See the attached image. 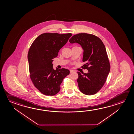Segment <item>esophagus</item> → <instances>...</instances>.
Wrapping results in <instances>:
<instances>
[{
    "label": "esophagus",
    "mask_w": 134,
    "mask_h": 134,
    "mask_svg": "<svg viewBox=\"0 0 134 134\" xmlns=\"http://www.w3.org/2000/svg\"><path fill=\"white\" fill-rule=\"evenodd\" d=\"M70 73H71L74 72V70H70Z\"/></svg>",
    "instance_id": "esophagus-1"
}]
</instances>
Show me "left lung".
<instances>
[{
	"mask_svg": "<svg viewBox=\"0 0 134 134\" xmlns=\"http://www.w3.org/2000/svg\"><path fill=\"white\" fill-rule=\"evenodd\" d=\"M70 43H78L83 49L82 68L87 73L77 72V82L79 90L85 94L91 95L98 92L105 83L110 64L105 46L99 38L87 33H79L69 40Z\"/></svg>",
	"mask_w": 134,
	"mask_h": 134,
	"instance_id": "obj_1",
	"label": "left lung"
}]
</instances>
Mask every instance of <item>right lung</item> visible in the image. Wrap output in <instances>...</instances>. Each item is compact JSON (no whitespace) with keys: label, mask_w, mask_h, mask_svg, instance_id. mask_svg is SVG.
Wrapping results in <instances>:
<instances>
[{"label":"right lung","mask_w":134,"mask_h":134,"mask_svg":"<svg viewBox=\"0 0 134 134\" xmlns=\"http://www.w3.org/2000/svg\"><path fill=\"white\" fill-rule=\"evenodd\" d=\"M71 35V33H43L30 47L27 55L30 77L34 85L43 94H57L64 78L70 74V70L64 68L54 70L52 59Z\"/></svg>","instance_id":"1"}]
</instances>
